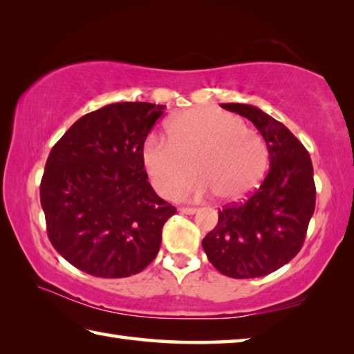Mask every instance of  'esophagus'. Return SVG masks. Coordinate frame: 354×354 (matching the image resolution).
<instances>
[{"instance_id":"esophagus-1","label":"esophagus","mask_w":354,"mask_h":354,"mask_svg":"<svg viewBox=\"0 0 354 354\" xmlns=\"http://www.w3.org/2000/svg\"><path fill=\"white\" fill-rule=\"evenodd\" d=\"M179 212L185 215H194V214H196L198 209L196 207H179Z\"/></svg>"}]
</instances>
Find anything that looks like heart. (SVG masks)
Wrapping results in <instances>:
<instances>
[{"instance_id": "b5f03b06", "label": "heart", "mask_w": 354, "mask_h": 354, "mask_svg": "<svg viewBox=\"0 0 354 354\" xmlns=\"http://www.w3.org/2000/svg\"><path fill=\"white\" fill-rule=\"evenodd\" d=\"M140 156L159 194L170 196L176 189L173 196L187 198L214 192L223 201H235L265 176L269 149L239 115L201 106L171 118L167 136L149 134ZM195 168L202 178L182 188Z\"/></svg>"}]
</instances>
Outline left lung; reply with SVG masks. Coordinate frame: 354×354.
<instances>
[{"label":"left lung","instance_id":"8db88e82","mask_svg":"<svg viewBox=\"0 0 354 354\" xmlns=\"http://www.w3.org/2000/svg\"><path fill=\"white\" fill-rule=\"evenodd\" d=\"M221 108L257 127L268 144L271 167L248 199L218 209V224L204 236L203 249L227 277H263L291 261L304 246L316 207L313 162L300 140L260 108L246 104H221Z\"/></svg>","mask_w":354,"mask_h":354}]
</instances>
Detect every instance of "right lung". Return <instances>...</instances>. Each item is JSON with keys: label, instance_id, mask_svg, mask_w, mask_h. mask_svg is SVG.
I'll return each mask as SVG.
<instances>
[{"label": "right lung", "instance_id": "obj_1", "mask_svg": "<svg viewBox=\"0 0 354 354\" xmlns=\"http://www.w3.org/2000/svg\"><path fill=\"white\" fill-rule=\"evenodd\" d=\"M165 106L119 102L80 118L49 153L40 184L48 236L94 277L122 279L156 259L176 209L149 183L142 145Z\"/></svg>", "mask_w": 354, "mask_h": 354}]
</instances>
